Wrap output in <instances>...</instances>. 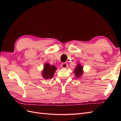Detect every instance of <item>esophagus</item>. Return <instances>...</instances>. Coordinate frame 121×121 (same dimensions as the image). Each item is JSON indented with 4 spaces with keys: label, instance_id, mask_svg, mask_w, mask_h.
Here are the masks:
<instances>
[{
    "label": "esophagus",
    "instance_id": "esophagus-1",
    "mask_svg": "<svg viewBox=\"0 0 121 121\" xmlns=\"http://www.w3.org/2000/svg\"><path fill=\"white\" fill-rule=\"evenodd\" d=\"M61 67L63 68H66L68 67V64L67 63H62L61 65Z\"/></svg>",
    "mask_w": 121,
    "mask_h": 121
}]
</instances>
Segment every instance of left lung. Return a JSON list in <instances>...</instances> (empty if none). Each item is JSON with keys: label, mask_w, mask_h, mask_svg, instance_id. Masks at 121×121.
Returning a JSON list of instances; mask_svg holds the SVG:
<instances>
[{"label": "left lung", "mask_w": 121, "mask_h": 121, "mask_svg": "<svg viewBox=\"0 0 121 121\" xmlns=\"http://www.w3.org/2000/svg\"><path fill=\"white\" fill-rule=\"evenodd\" d=\"M74 73L75 74L76 77L77 78H79L82 75L83 73V67L81 66V65L79 63L77 64V65L76 68L75 69Z\"/></svg>", "instance_id": "8db88e82"}]
</instances>
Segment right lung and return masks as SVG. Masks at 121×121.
Segmentation results:
<instances>
[{
  "instance_id": "right-lung-1",
  "label": "right lung",
  "mask_w": 121,
  "mask_h": 121,
  "mask_svg": "<svg viewBox=\"0 0 121 121\" xmlns=\"http://www.w3.org/2000/svg\"><path fill=\"white\" fill-rule=\"evenodd\" d=\"M57 68L54 66L46 63L44 65V69L42 71V77L45 79H51L53 77Z\"/></svg>"
}]
</instances>
